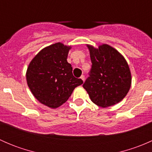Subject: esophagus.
Instances as JSON below:
<instances>
[{
	"label": "esophagus",
	"instance_id": "34e87169",
	"mask_svg": "<svg viewBox=\"0 0 152 152\" xmlns=\"http://www.w3.org/2000/svg\"><path fill=\"white\" fill-rule=\"evenodd\" d=\"M80 79H82V80L83 81V82H85V76H84V75H82V76H81V77H80Z\"/></svg>",
	"mask_w": 152,
	"mask_h": 152
}]
</instances>
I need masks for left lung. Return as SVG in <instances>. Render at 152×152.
I'll use <instances>...</instances> for the list:
<instances>
[{"mask_svg": "<svg viewBox=\"0 0 152 152\" xmlns=\"http://www.w3.org/2000/svg\"><path fill=\"white\" fill-rule=\"evenodd\" d=\"M87 46L92 67L83 87L92 102L99 107L104 108L119 103L131 87V72L126 61L107 44L99 45V48Z\"/></svg>", "mask_w": 152, "mask_h": 152, "instance_id": "1", "label": "left lung"}]
</instances>
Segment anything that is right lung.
Here are the masks:
<instances>
[{
    "instance_id": "1",
    "label": "right lung",
    "mask_w": 152,
    "mask_h": 152,
    "mask_svg": "<svg viewBox=\"0 0 152 152\" xmlns=\"http://www.w3.org/2000/svg\"><path fill=\"white\" fill-rule=\"evenodd\" d=\"M70 46L61 42L41 50L31 61L26 71L29 89L42 104L57 108L67 102L75 87L83 84L74 77L67 61Z\"/></svg>"
}]
</instances>
